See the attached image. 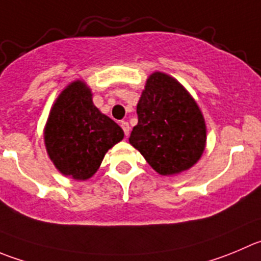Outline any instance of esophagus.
<instances>
[{"label":"esophagus","mask_w":261,"mask_h":261,"mask_svg":"<svg viewBox=\"0 0 261 261\" xmlns=\"http://www.w3.org/2000/svg\"><path fill=\"white\" fill-rule=\"evenodd\" d=\"M120 126H121V129H123V130H124V135L128 136L129 135V130H130V126H129V124L126 123V121H121Z\"/></svg>","instance_id":"obj_1"}]
</instances>
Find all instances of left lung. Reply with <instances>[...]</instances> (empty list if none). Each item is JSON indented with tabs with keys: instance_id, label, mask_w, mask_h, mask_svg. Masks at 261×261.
<instances>
[{
	"instance_id": "1",
	"label": "left lung",
	"mask_w": 261,
	"mask_h": 261,
	"mask_svg": "<svg viewBox=\"0 0 261 261\" xmlns=\"http://www.w3.org/2000/svg\"><path fill=\"white\" fill-rule=\"evenodd\" d=\"M137 114L138 124L129 142L156 172L177 174L197 163L206 142L205 121L193 98L175 79L153 73Z\"/></svg>"
}]
</instances>
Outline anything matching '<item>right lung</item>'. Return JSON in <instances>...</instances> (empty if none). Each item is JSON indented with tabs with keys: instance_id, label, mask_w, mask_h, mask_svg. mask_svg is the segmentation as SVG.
<instances>
[{
	"instance_id": "1",
	"label": "right lung",
	"mask_w": 261,
	"mask_h": 261,
	"mask_svg": "<svg viewBox=\"0 0 261 261\" xmlns=\"http://www.w3.org/2000/svg\"><path fill=\"white\" fill-rule=\"evenodd\" d=\"M123 129L92 102L88 87L76 81L55 102L44 129L49 159L63 174L88 179L109 148L120 142Z\"/></svg>"
}]
</instances>
